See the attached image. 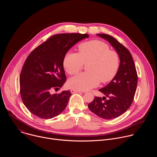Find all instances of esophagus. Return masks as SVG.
Masks as SVG:
<instances>
[{"instance_id":"34e87169","label":"esophagus","mask_w":157,"mask_h":157,"mask_svg":"<svg viewBox=\"0 0 157 157\" xmlns=\"http://www.w3.org/2000/svg\"><path fill=\"white\" fill-rule=\"evenodd\" d=\"M81 91H79V90H76V89H71V93L72 94H74V93H80Z\"/></svg>"}]
</instances>
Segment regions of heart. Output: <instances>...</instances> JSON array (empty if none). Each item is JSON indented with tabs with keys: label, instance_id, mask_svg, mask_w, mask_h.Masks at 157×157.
Instances as JSON below:
<instances>
[{
	"label": "heart",
	"instance_id": "1",
	"mask_svg": "<svg viewBox=\"0 0 157 157\" xmlns=\"http://www.w3.org/2000/svg\"><path fill=\"white\" fill-rule=\"evenodd\" d=\"M78 53L69 52L63 59V66L70 75L78 73L83 64H87L86 73L79 74L68 82V86L79 91H87L100 82L113 79L120 66V57L117 52L110 50L108 44L100 40H91L81 43Z\"/></svg>",
	"mask_w": 157,
	"mask_h": 157
}]
</instances>
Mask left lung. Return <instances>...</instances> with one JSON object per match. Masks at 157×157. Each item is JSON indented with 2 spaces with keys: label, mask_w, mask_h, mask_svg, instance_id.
Returning <instances> with one entry per match:
<instances>
[{
  "label": "left lung",
  "mask_w": 157,
  "mask_h": 157,
  "mask_svg": "<svg viewBox=\"0 0 157 157\" xmlns=\"http://www.w3.org/2000/svg\"><path fill=\"white\" fill-rule=\"evenodd\" d=\"M108 41L120 57V66L114 79L106 86L99 89L105 97H95L88 104L94 114L104 119L119 117L130 107L137 85V73L133 58L127 48L115 38L107 34H98ZM109 98L106 99V97Z\"/></svg>",
  "instance_id": "left-lung-1"
}]
</instances>
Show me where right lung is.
I'll return each mask as SVG.
<instances>
[{
  "mask_svg": "<svg viewBox=\"0 0 157 157\" xmlns=\"http://www.w3.org/2000/svg\"><path fill=\"white\" fill-rule=\"evenodd\" d=\"M86 33H60L50 37L26 59L20 76V96L25 107L33 115L52 119L65 109L71 95L70 91L51 94L65 82L63 59L68 51Z\"/></svg>",
  "mask_w": 157,
  "mask_h": 157,
  "instance_id": "add662e5",
  "label": "right lung"
}]
</instances>
